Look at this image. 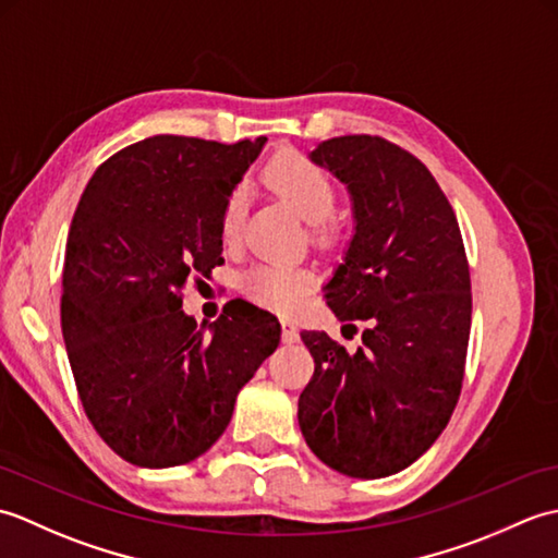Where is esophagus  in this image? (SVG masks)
<instances>
[{
    "label": "esophagus",
    "mask_w": 558,
    "mask_h": 558,
    "mask_svg": "<svg viewBox=\"0 0 558 558\" xmlns=\"http://www.w3.org/2000/svg\"><path fill=\"white\" fill-rule=\"evenodd\" d=\"M280 326H282V340H286V342H298L300 340L298 326H294L292 322H288V318H282Z\"/></svg>",
    "instance_id": "1"
}]
</instances>
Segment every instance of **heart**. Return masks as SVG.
<instances>
[{"label":"heart","mask_w":558,"mask_h":558,"mask_svg":"<svg viewBox=\"0 0 558 558\" xmlns=\"http://www.w3.org/2000/svg\"><path fill=\"white\" fill-rule=\"evenodd\" d=\"M266 182L310 222L312 242L322 248H333L340 242V228L330 220L338 206V189L326 170L294 150H282L268 162ZM246 216V189L234 186L222 206V240L234 244L242 234ZM312 276L302 268L280 264H258L244 272V290L268 310L294 312L302 304Z\"/></svg>","instance_id":"heart-1"}]
</instances>
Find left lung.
I'll use <instances>...</instances> for the list:
<instances>
[{
    "label": "left lung",
    "instance_id": "8db88e82",
    "mask_svg": "<svg viewBox=\"0 0 558 558\" xmlns=\"http://www.w3.org/2000/svg\"><path fill=\"white\" fill-rule=\"evenodd\" d=\"M310 158L348 186L354 210L326 302L338 322L366 328L357 352L324 330L300 333L314 357L300 429L328 468L388 477L432 448L460 398L472 316L465 246L441 186L405 148L357 134L328 138Z\"/></svg>",
    "mask_w": 558,
    "mask_h": 558
}]
</instances>
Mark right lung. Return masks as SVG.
Masks as SVG:
<instances>
[{"instance_id":"right-lung-1","label":"right lung","mask_w":558,"mask_h":558,"mask_svg":"<svg viewBox=\"0 0 558 558\" xmlns=\"http://www.w3.org/2000/svg\"><path fill=\"white\" fill-rule=\"evenodd\" d=\"M264 144L150 136L105 160L81 194L62 336L86 417L132 465L174 468L206 453L278 348V318L258 306H225L210 326L182 312L186 282L222 264V206Z\"/></svg>"}]
</instances>
